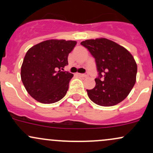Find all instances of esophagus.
I'll return each instance as SVG.
<instances>
[{"label":"esophagus","mask_w":153,"mask_h":153,"mask_svg":"<svg viewBox=\"0 0 153 153\" xmlns=\"http://www.w3.org/2000/svg\"><path fill=\"white\" fill-rule=\"evenodd\" d=\"M78 75L80 77H87L88 76V74L87 73H78Z\"/></svg>","instance_id":"1"}]
</instances>
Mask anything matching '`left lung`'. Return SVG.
Listing matches in <instances>:
<instances>
[{
  "instance_id": "1",
  "label": "left lung",
  "mask_w": 153,
  "mask_h": 153,
  "mask_svg": "<svg viewBox=\"0 0 153 153\" xmlns=\"http://www.w3.org/2000/svg\"><path fill=\"white\" fill-rule=\"evenodd\" d=\"M95 58L99 77L87 94L92 102L110 107L125 100L136 83L137 65L131 53L115 42L105 38L80 43Z\"/></svg>"
}]
</instances>
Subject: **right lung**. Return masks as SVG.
I'll use <instances>...</instances> for the list:
<instances>
[{
	"mask_svg": "<svg viewBox=\"0 0 153 153\" xmlns=\"http://www.w3.org/2000/svg\"><path fill=\"white\" fill-rule=\"evenodd\" d=\"M77 42L51 39L38 43L25 54L21 79L33 99L43 104L59 101L66 94L73 74L64 70Z\"/></svg>",
	"mask_w": 153,
	"mask_h": 153,
	"instance_id": "right-lung-1",
	"label": "right lung"
}]
</instances>
